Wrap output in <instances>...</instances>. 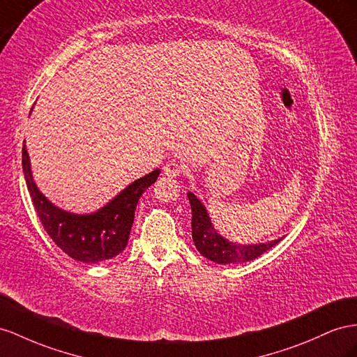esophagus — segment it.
Returning a JSON list of instances; mask_svg holds the SVG:
<instances>
[{"mask_svg":"<svg viewBox=\"0 0 357 357\" xmlns=\"http://www.w3.org/2000/svg\"><path fill=\"white\" fill-rule=\"evenodd\" d=\"M181 171H183V167L177 160H169L165 163V167H163V174L171 178L180 176Z\"/></svg>","mask_w":357,"mask_h":357,"instance_id":"34e87169","label":"esophagus"}]
</instances>
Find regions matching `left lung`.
<instances>
[{
  "mask_svg": "<svg viewBox=\"0 0 357 357\" xmlns=\"http://www.w3.org/2000/svg\"><path fill=\"white\" fill-rule=\"evenodd\" d=\"M188 198L192 208V238H194L199 254L208 258L210 261L218 264H238L250 261V259H255L267 252L268 249L282 240L278 238L259 245H236L218 233L211 224L206 207L192 192H189Z\"/></svg>",
  "mask_w": 357,
  "mask_h": 357,
  "instance_id": "left-lung-1",
  "label": "left lung"
}]
</instances>
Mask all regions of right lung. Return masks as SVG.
Here are the masks:
<instances>
[{
    "label": "right lung",
    "mask_w": 357,
    "mask_h": 357,
    "mask_svg": "<svg viewBox=\"0 0 357 357\" xmlns=\"http://www.w3.org/2000/svg\"><path fill=\"white\" fill-rule=\"evenodd\" d=\"M22 169L37 216L52 242L76 261L93 264L108 261L123 252L128 245L138 201L158 180L160 172V169H155L135 180L94 213L75 215L54 206L38 190L33 180L25 144L22 147Z\"/></svg>",
    "instance_id": "add662e5"
}]
</instances>
